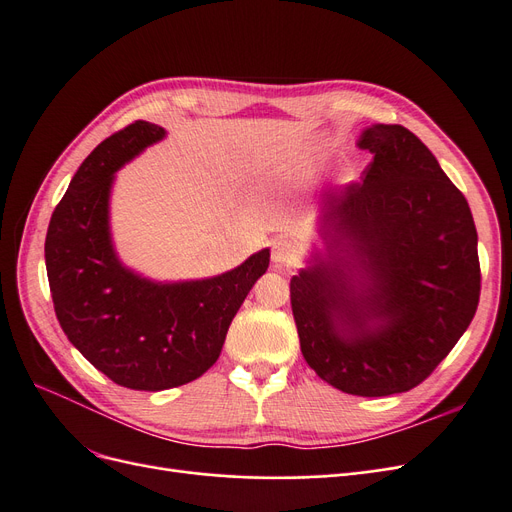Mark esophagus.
I'll use <instances>...</instances> for the list:
<instances>
[{"instance_id":"esophagus-1","label":"esophagus","mask_w":512,"mask_h":512,"mask_svg":"<svg viewBox=\"0 0 512 512\" xmlns=\"http://www.w3.org/2000/svg\"><path fill=\"white\" fill-rule=\"evenodd\" d=\"M299 247L288 239H275L271 245V260L280 267H297L299 265Z\"/></svg>"}]
</instances>
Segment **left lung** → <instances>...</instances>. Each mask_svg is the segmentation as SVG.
<instances>
[{"mask_svg":"<svg viewBox=\"0 0 512 512\" xmlns=\"http://www.w3.org/2000/svg\"><path fill=\"white\" fill-rule=\"evenodd\" d=\"M361 183L327 194L324 252L290 280L307 365L359 397L406 393L466 333L480 294L468 200L404 126L374 123Z\"/></svg>","mask_w":512,"mask_h":512,"instance_id":"8db88e82","label":"left lung"}]
</instances>
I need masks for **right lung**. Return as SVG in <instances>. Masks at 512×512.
I'll use <instances>...</instances> for the list:
<instances>
[{
    "label": "right lung",
    "mask_w": 512,
    "mask_h": 512,
    "mask_svg": "<svg viewBox=\"0 0 512 512\" xmlns=\"http://www.w3.org/2000/svg\"><path fill=\"white\" fill-rule=\"evenodd\" d=\"M164 136L156 123L134 121L102 141L76 170L44 241L61 329L91 365L134 391H164L203 376L269 267L267 247L205 280L156 282L123 265L111 235L115 173Z\"/></svg>",
    "instance_id": "1"
}]
</instances>
